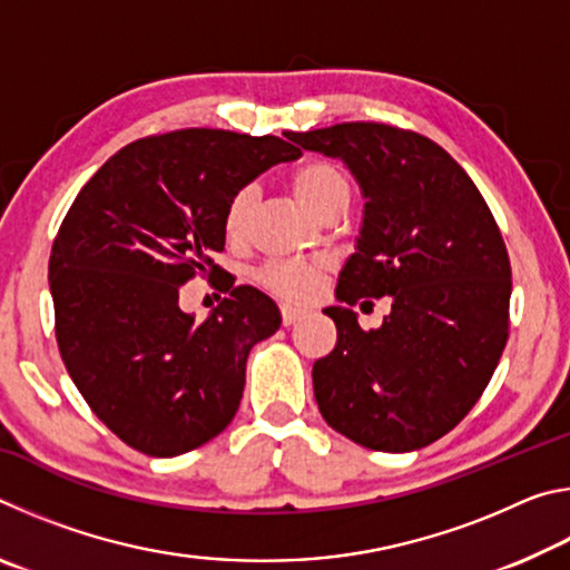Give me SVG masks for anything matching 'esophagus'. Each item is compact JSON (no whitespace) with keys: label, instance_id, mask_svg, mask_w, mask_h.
<instances>
[{"label":"esophagus","instance_id":"obj_1","mask_svg":"<svg viewBox=\"0 0 570 570\" xmlns=\"http://www.w3.org/2000/svg\"><path fill=\"white\" fill-rule=\"evenodd\" d=\"M306 308L304 306H294V304H282V322L284 326H292L298 320H304Z\"/></svg>","mask_w":570,"mask_h":570}]
</instances>
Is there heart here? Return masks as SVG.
Returning <instances> with one entry per match:
<instances>
[{
  "label": "heart",
  "instance_id": "heart-1",
  "mask_svg": "<svg viewBox=\"0 0 570 570\" xmlns=\"http://www.w3.org/2000/svg\"><path fill=\"white\" fill-rule=\"evenodd\" d=\"M292 188L304 208L312 210L314 216H322L324 210H330L336 204H350L352 193L346 173L330 160H312L304 163L302 168H296L292 176ZM254 204V188H240L228 198L224 208V234L234 244L248 236ZM326 272H330V264L326 262H298V258H292V262H272L258 272V284L266 292L288 298V302H306L322 286Z\"/></svg>",
  "mask_w": 570,
  "mask_h": 570
}]
</instances>
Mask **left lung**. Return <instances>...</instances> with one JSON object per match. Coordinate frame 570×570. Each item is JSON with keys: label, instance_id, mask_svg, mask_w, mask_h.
Segmentation results:
<instances>
[{"label": "left lung", "instance_id": "obj_1", "mask_svg": "<svg viewBox=\"0 0 570 570\" xmlns=\"http://www.w3.org/2000/svg\"><path fill=\"white\" fill-rule=\"evenodd\" d=\"M344 160L364 196L356 250L324 314L336 344L314 362V397L330 428L382 452L420 450L455 428L493 377L508 342L510 258L475 183L448 150L384 122L286 132ZM393 298L380 331L348 308Z\"/></svg>", "mask_w": 570, "mask_h": 570}]
</instances>
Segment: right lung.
Instances as JSON below:
<instances>
[{"mask_svg": "<svg viewBox=\"0 0 570 570\" xmlns=\"http://www.w3.org/2000/svg\"><path fill=\"white\" fill-rule=\"evenodd\" d=\"M302 150L276 135L186 128L125 146L77 193L50 256L55 334L90 410L125 445L176 458L228 428L250 346L282 314L234 286L208 320L180 286L216 278L228 198Z\"/></svg>", "mask_w": 570, "mask_h": 570, "instance_id": "1", "label": "right lung"}]
</instances>
